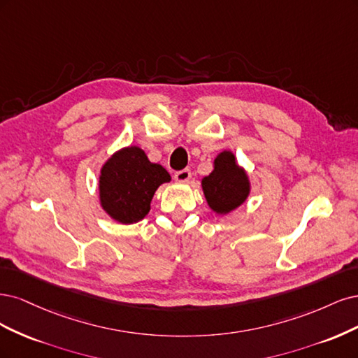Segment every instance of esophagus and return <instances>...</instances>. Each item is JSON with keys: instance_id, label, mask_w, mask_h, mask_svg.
Returning <instances> with one entry per match:
<instances>
[{"instance_id": "1", "label": "esophagus", "mask_w": 358, "mask_h": 358, "mask_svg": "<svg viewBox=\"0 0 358 358\" xmlns=\"http://www.w3.org/2000/svg\"><path fill=\"white\" fill-rule=\"evenodd\" d=\"M190 177H192L190 169L178 171V172H176V176H174V178H176L177 182H187V181L190 180Z\"/></svg>"}]
</instances>
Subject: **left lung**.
<instances>
[{
  "instance_id": "left-lung-1",
  "label": "left lung",
  "mask_w": 358,
  "mask_h": 358,
  "mask_svg": "<svg viewBox=\"0 0 358 358\" xmlns=\"http://www.w3.org/2000/svg\"><path fill=\"white\" fill-rule=\"evenodd\" d=\"M202 192L210 208L226 215L244 203L251 192V181L245 168H242L230 150L218 153L213 162V171L201 181Z\"/></svg>"
}]
</instances>
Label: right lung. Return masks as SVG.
Listing matches in <instances>:
<instances>
[{"mask_svg": "<svg viewBox=\"0 0 358 358\" xmlns=\"http://www.w3.org/2000/svg\"><path fill=\"white\" fill-rule=\"evenodd\" d=\"M169 181L168 171L150 162L143 148L123 147L113 153L99 171L101 208L114 222L134 224L148 214L160 184Z\"/></svg>", "mask_w": 358, "mask_h": 358, "instance_id": "right-lung-1", "label": "right lung"}]
</instances>
